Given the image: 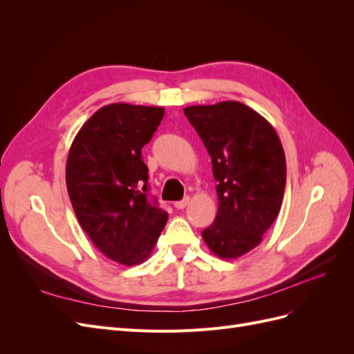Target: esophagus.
Here are the masks:
<instances>
[{"label":"esophagus","mask_w":354,"mask_h":354,"mask_svg":"<svg viewBox=\"0 0 354 354\" xmlns=\"http://www.w3.org/2000/svg\"><path fill=\"white\" fill-rule=\"evenodd\" d=\"M189 202H190V199H189V198H185L183 201L174 202V207H176L177 209H183V208H186V207L189 205Z\"/></svg>","instance_id":"obj_1"}]
</instances>
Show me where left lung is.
I'll use <instances>...</instances> for the list:
<instances>
[{
  "label": "left lung",
  "mask_w": 354,
  "mask_h": 354,
  "mask_svg": "<svg viewBox=\"0 0 354 354\" xmlns=\"http://www.w3.org/2000/svg\"><path fill=\"white\" fill-rule=\"evenodd\" d=\"M211 156L218 211L202 238L212 254L233 260L254 250L276 220L286 160L272 124L241 102L185 108Z\"/></svg>",
  "instance_id": "1"
}]
</instances>
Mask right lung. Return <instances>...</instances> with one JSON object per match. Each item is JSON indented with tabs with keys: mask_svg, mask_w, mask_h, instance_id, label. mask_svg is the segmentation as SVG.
<instances>
[{
	"mask_svg": "<svg viewBox=\"0 0 354 354\" xmlns=\"http://www.w3.org/2000/svg\"><path fill=\"white\" fill-rule=\"evenodd\" d=\"M164 108L128 103L103 106L75 136L66 160V187L81 227L108 257L146 261L168 214L147 199L142 147L151 142Z\"/></svg>",
	"mask_w": 354,
	"mask_h": 354,
	"instance_id": "add662e5",
	"label": "right lung"
}]
</instances>
